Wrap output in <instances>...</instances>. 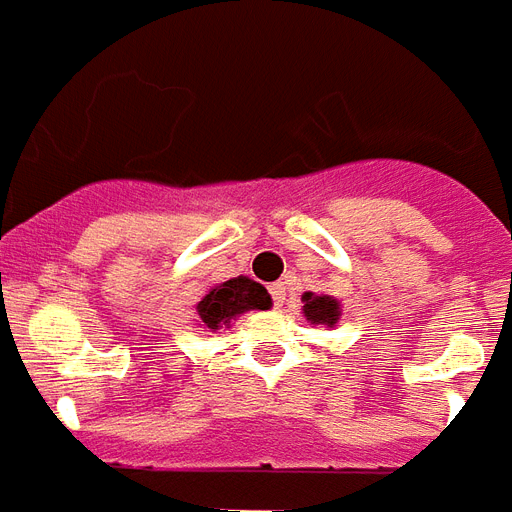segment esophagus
<instances>
[{
	"label": "esophagus",
	"instance_id": "34e87169",
	"mask_svg": "<svg viewBox=\"0 0 512 512\" xmlns=\"http://www.w3.org/2000/svg\"><path fill=\"white\" fill-rule=\"evenodd\" d=\"M269 293H272L275 309H280V306L285 304V285H282V282H275V285H269Z\"/></svg>",
	"mask_w": 512,
	"mask_h": 512
}]
</instances>
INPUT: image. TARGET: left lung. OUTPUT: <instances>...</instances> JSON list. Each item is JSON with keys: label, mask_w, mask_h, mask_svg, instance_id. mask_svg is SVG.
I'll return each mask as SVG.
<instances>
[{"label": "left lung", "mask_w": 512, "mask_h": 512, "mask_svg": "<svg viewBox=\"0 0 512 512\" xmlns=\"http://www.w3.org/2000/svg\"><path fill=\"white\" fill-rule=\"evenodd\" d=\"M304 317L312 325H327L333 327L335 322L341 320V304L333 296H314V293H304Z\"/></svg>", "instance_id": "8db88e82"}]
</instances>
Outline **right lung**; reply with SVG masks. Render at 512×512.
Listing matches in <instances>:
<instances>
[{
  "mask_svg": "<svg viewBox=\"0 0 512 512\" xmlns=\"http://www.w3.org/2000/svg\"><path fill=\"white\" fill-rule=\"evenodd\" d=\"M272 298L261 282H253L251 277H232V280L214 285L208 290L203 301H198V320L208 330H219L222 325H230L235 317L251 309H269Z\"/></svg>",
  "mask_w": 512,
  "mask_h": 512,
  "instance_id": "obj_1",
  "label": "right lung"
}]
</instances>
